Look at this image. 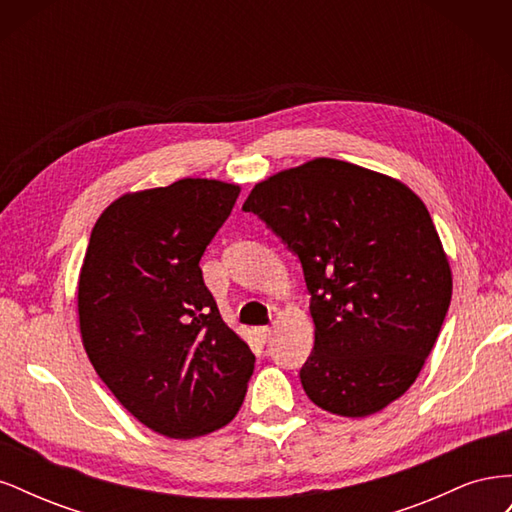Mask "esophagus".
Listing matches in <instances>:
<instances>
[{
	"mask_svg": "<svg viewBox=\"0 0 512 512\" xmlns=\"http://www.w3.org/2000/svg\"><path fill=\"white\" fill-rule=\"evenodd\" d=\"M252 335L258 339V342L265 344L267 339L273 335V331H271V327H254V329H252Z\"/></svg>",
	"mask_w": 512,
	"mask_h": 512,
	"instance_id": "obj_1",
	"label": "esophagus"
}]
</instances>
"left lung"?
I'll use <instances>...</instances> for the list:
<instances>
[{
  "mask_svg": "<svg viewBox=\"0 0 512 512\" xmlns=\"http://www.w3.org/2000/svg\"><path fill=\"white\" fill-rule=\"evenodd\" d=\"M299 256L314 318L307 397L363 418L421 374L453 297V273L425 203L404 181L314 158L254 185L243 203Z\"/></svg>",
  "mask_w": 512,
  "mask_h": 512,
  "instance_id": "obj_1",
  "label": "left lung"
}]
</instances>
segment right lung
Here are the masks:
<instances>
[{
  "instance_id": "obj_1",
  "label": "right lung",
  "mask_w": 512,
  "mask_h": 512,
  "mask_svg": "<svg viewBox=\"0 0 512 512\" xmlns=\"http://www.w3.org/2000/svg\"><path fill=\"white\" fill-rule=\"evenodd\" d=\"M239 192L200 177L128 192L91 230L76 290L83 348L119 404L166 438L228 425L252 378L254 354L198 267Z\"/></svg>"
}]
</instances>
